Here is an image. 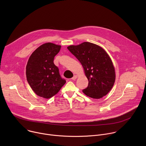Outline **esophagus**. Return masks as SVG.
I'll return each mask as SVG.
<instances>
[{"label":"esophagus","mask_w":146,"mask_h":146,"mask_svg":"<svg viewBox=\"0 0 146 146\" xmlns=\"http://www.w3.org/2000/svg\"><path fill=\"white\" fill-rule=\"evenodd\" d=\"M77 76L76 75H74V76L72 78V79L73 80H75L77 78Z\"/></svg>","instance_id":"1"}]
</instances>
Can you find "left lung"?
<instances>
[{
  "label": "left lung",
  "mask_w": 146,
  "mask_h": 146,
  "mask_svg": "<svg viewBox=\"0 0 146 146\" xmlns=\"http://www.w3.org/2000/svg\"><path fill=\"white\" fill-rule=\"evenodd\" d=\"M68 49L80 61L88 80V86L82 90L83 93L94 99L106 95L114 84L115 73L106 51L90 42L70 46Z\"/></svg>",
  "instance_id": "obj_1"
}]
</instances>
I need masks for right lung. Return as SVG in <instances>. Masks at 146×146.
I'll return each mask as SVG.
<instances>
[{
    "label": "right lung",
    "mask_w": 146,
    "mask_h": 146,
    "mask_svg": "<svg viewBox=\"0 0 146 146\" xmlns=\"http://www.w3.org/2000/svg\"><path fill=\"white\" fill-rule=\"evenodd\" d=\"M60 46L46 43L31 55L26 67L27 81L32 90L40 97L48 99L56 95L65 83L54 64Z\"/></svg>",
    "instance_id": "add662e5"
}]
</instances>
